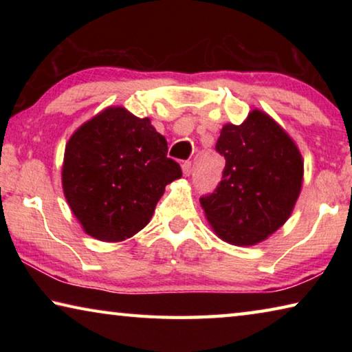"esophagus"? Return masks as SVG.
<instances>
[{
  "instance_id": "1",
  "label": "esophagus",
  "mask_w": 352,
  "mask_h": 352,
  "mask_svg": "<svg viewBox=\"0 0 352 352\" xmlns=\"http://www.w3.org/2000/svg\"><path fill=\"white\" fill-rule=\"evenodd\" d=\"M182 170H183V175L189 177L190 172H192V163H190V162H184V163L182 164Z\"/></svg>"
}]
</instances>
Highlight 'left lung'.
I'll use <instances>...</instances> for the list:
<instances>
[{
    "instance_id": "1",
    "label": "left lung",
    "mask_w": 352,
    "mask_h": 352,
    "mask_svg": "<svg viewBox=\"0 0 352 352\" xmlns=\"http://www.w3.org/2000/svg\"><path fill=\"white\" fill-rule=\"evenodd\" d=\"M216 148L225 157L222 182L200 199L201 210L222 241L256 245L290 217L301 192L305 160L292 136L259 109L241 126L225 124Z\"/></svg>"
}]
</instances>
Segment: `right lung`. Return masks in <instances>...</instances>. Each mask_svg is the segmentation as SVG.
Listing matches in <instances>:
<instances>
[{
    "label": "right lung",
    "mask_w": 352,
    "mask_h": 352,
    "mask_svg": "<svg viewBox=\"0 0 352 352\" xmlns=\"http://www.w3.org/2000/svg\"><path fill=\"white\" fill-rule=\"evenodd\" d=\"M180 177L151 119L124 107L88 119L65 147V199L82 230L102 242H122L144 228L166 184Z\"/></svg>",
    "instance_id": "right-lung-1"
}]
</instances>
